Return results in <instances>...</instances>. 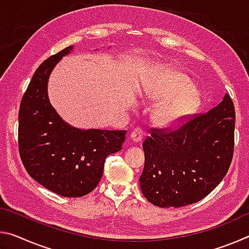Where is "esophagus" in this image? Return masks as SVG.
Returning <instances> with one entry per match:
<instances>
[{
  "instance_id": "1",
  "label": "esophagus",
  "mask_w": 249,
  "mask_h": 249,
  "mask_svg": "<svg viewBox=\"0 0 249 249\" xmlns=\"http://www.w3.org/2000/svg\"><path fill=\"white\" fill-rule=\"evenodd\" d=\"M142 137H144V130H142L141 127L134 128L132 130V133H130V138L136 142H141L142 140Z\"/></svg>"
}]
</instances>
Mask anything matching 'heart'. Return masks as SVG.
Here are the masks:
<instances>
[{
	"mask_svg": "<svg viewBox=\"0 0 249 249\" xmlns=\"http://www.w3.org/2000/svg\"><path fill=\"white\" fill-rule=\"evenodd\" d=\"M193 92L195 88L184 73L167 72L161 86L150 93L153 100H170L156 113V122L163 126L175 125L196 111L199 99Z\"/></svg>",
	"mask_w": 249,
	"mask_h": 249,
	"instance_id": "b5f03b06",
	"label": "heart"
}]
</instances>
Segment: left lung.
Returning <instances> with one entry per match:
<instances>
[{"label": "left lung", "mask_w": 249, "mask_h": 249, "mask_svg": "<svg viewBox=\"0 0 249 249\" xmlns=\"http://www.w3.org/2000/svg\"><path fill=\"white\" fill-rule=\"evenodd\" d=\"M235 107L229 94L217 107L183 124L151 127L142 142L141 189L159 208H181L210 195L224 178L234 154Z\"/></svg>", "instance_id": "obj_1"}]
</instances>
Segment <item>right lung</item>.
Wrapping results in <instances>:
<instances>
[{"label": "right lung", "mask_w": 249, "mask_h": 249, "mask_svg": "<svg viewBox=\"0 0 249 249\" xmlns=\"http://www.w3.org/2000/svg\"><path fill=\"white\" fill-rule=\"evenodd\" d=\"M72 50L69 46L40 64L20 101L18 150L34 180L61 196L79 197L94 190L108 155L122 149L126 130L71 127L57 114L47 95L49 74Z\"/></svg>", "instance_id": "right-lung-1"}]
</instances>
